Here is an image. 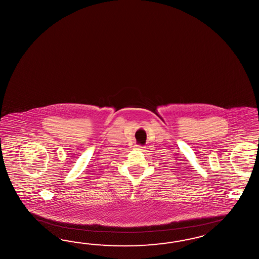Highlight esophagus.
<instances>
[{"label":"esophagus","instance_id":"obj_1","mask_svg":"<svg viewBox=\"0 0 259 259\" xmlns=\"http://www.w3.org/2000/svg\"><path fill=\"white\" fill-rule=\"evenodd\" d=\"M137 150H139V151H141V152H144L145 151V147H143V146L138 145L137 146V148H136Z\"/></svg>","mask_w":259,"mask_h":259}]
</instances>
